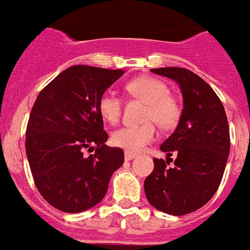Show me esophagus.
<instances>
[{
  "instance_id": "obj_1",
  "label": "esophagus",
  "mask_w": 250,
  "mask_h": 250,
  "mask_svg": "<svg viewBox=\"0 0 250 250\" xmlns=\"http://www.w3.org/2000/svg\"><path fill=\"white\" fill-rule=\"evenodd\" d=\"M137 157V155H135V153H132V152H125V161H132L133 158H135Z\"/></svg>"
}]
</instances>
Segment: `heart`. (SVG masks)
Segmentation results:
<instances>
[{"instance_id":"obj_1","label":"heart","mask_w":250,"mask_h":250,"mask_svg":"<svg viewBox=\"0 0 250 250\" xmlns=\"http://www.w3.org/2000/svg\"><path fill=\"white\" fill-rule=\"evenodd\" d=\"M125 92L134 99L146 104L143 117L146 123L138 127L120 128L112 133V143L128 152H139L155 139L156 129L152 122L163 129L172 128L180 117V106L169 94L168 85L155 77L134 78L125 84ZM98 107L106 122L115 125L120 121L122 102L113 93H104L100 97Z\"/></svg>"}]
</instances>
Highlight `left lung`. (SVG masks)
<instances>
[{
	"instance_id": "1",
	"label": "left lung",
	"mask_w": 250,
	"mask_h": 250,
	"mask_svg": "<svg viewBox=\"0 0 250 250\" xmlns=\"http://www.w3.org/2000/svg\"><path fill=\"white\" fill-rule=\"evenodd\" d=\"M151 72L178 83L184 106L175 130L161 145L167 161L153 160L155 168L144 188L156 209L184 215L202 208L220 185L230 153L228 118L213 88L198 75L181 67H160ZM172 153L177 158L169 167Z\"/></svg>"
}]
</instances>
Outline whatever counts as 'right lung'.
<instances>
[{
  "label": "right lung",
  "instance_id": "1",
  "mask_svg": "<svg viewBox=\"0 0 250 250\" xmlns=\"http://www.w3.org/2000/svg\"><path fill=\"white\" fill-rule=\"evenodd\" d=\"M123 74L71 66L40 92L32 106L25 140L27 161L37 190L59 210L81 213L99 203L113 172L125 162L123 150L105 144L109 135L98 107L100 97ZM94 147L93 155H83Z\"/></svg>",
  "mask_w": 250,
  "mask_h": 250
}]
</instances>
